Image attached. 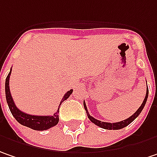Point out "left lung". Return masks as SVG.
I'll return each mask as SVG.
<instances>
[{"mask_svg":"<svg viewBox=\"0 0 157 157\" xmlns=\"http://www.w3.org/2000/svg\"><path fill=\"white\" fill-rule=\"evenodd\" d=\"M147 97H148V89H147L146 97H145L144 100H143V103L141 104V106H140V108L134 113L133 115H132V116H130L129 118L124 120V121H121V122H118V123H113V124H111V123H106V122H101V121H98L97 119H95L94 117H92L91 115L89 114V112H88L87 110V106H86L84 102H83V106H84V108H85V110H86L88 118H89L94 124H96L97 126H98V127H100V128L106 129V130H120V129H123V128L126 127L127 125L130 124L132 122H133L134 120L139 116V115L141 113L142 109L144 108V106H145V104H146V102H147Z\"/></svg>","mask_w":157,"mask_h":157,"instance_id":"obj_1","label":"left lung"}]
</instances>
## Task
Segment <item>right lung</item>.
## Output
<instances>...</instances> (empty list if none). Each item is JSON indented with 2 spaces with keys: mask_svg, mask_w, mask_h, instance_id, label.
<instances>
[{
  "mask_svg": "<svg viewBox=\"0 0 157 157\" xmlns=\"http://www.w3.org/2000/svg\"><path fill=\"white\" fill-rule=\"evenodd\" d=\"M10 74H11V69L10 71V73L6 78V82H5V94H6V100H7L8 106L10 107V110L12 115L15 117V119L20 124L29 127V128H31L33 130H35V131H45V130H48L51 127L58 124L59 120V107L58 111L53 115L43 116V115H32L25 114L22 111H20L16 106L14 101H13V98H12L11 94H10V83L9 82H10ZM72 92H73V90H70L65 94L62 100L60 101L59 105H61V103L64 100H66L69 98L70 95L72 94Z\"/></svg>",
  "mask_w": 157,
  "mask_h": 157,
  "instance_id": "1",
  "label": "right lung"
}]
</instances>
